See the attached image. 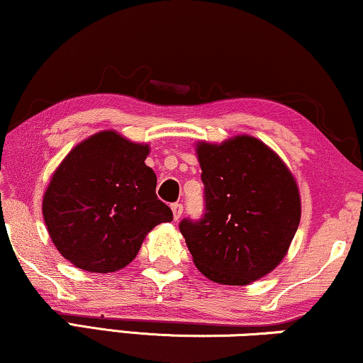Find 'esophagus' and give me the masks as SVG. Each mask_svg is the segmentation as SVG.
Masks as SVG:
<instances>
[{"label": "esophagus", "instance_id": "esophagus-1", "mask_svg": "<svg viewBox=\"0 0 363 363\" xmlns=\"http://www.w3.org/2000/svg\"><path fill=\"white\" fill-rule=\"evenodd\" d=\"M172 211H173V218H175V220H180L182 215H183V205H182V203H175V205H172Z\"/></svg>", "mask_w": 363, "mask_h": 363}]
</instances>
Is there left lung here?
<instances>
[{"label": "left lung", "mask_w": 363, "mask_h": 363, "mask_svg": "<svg viewBox=\"0 0 363 363\" xmlns=\"http://www.w3.org/2000/svg\"><path fill=\"white\" fill-rule=\"evenodd\" d=\"M196 157L205 216L180 223L193 262L218 284H251L279 266L296 235V178L272 148L251 135L198 142Z\"/></svg>", "instance_id": "left-lung-1"}]
</instances>
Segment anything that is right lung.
I'll return each instance as SVG.
<instances>
[{
  "instance_id": "obj_1",
  "label": "right lung",
  "mask_w": 363,
  "mask_h": 363,
  "mask_svg": "<svg viewBox=\"0 0 363 363\" xmlns=\"http://www.w3.org/2000/svg\"><path fill=\"white\" fill-rule=\"evenodd\" d=\"M148 152V143L102 130L74 147L52 173L43 216L54 246L72 266L102 274L122 269L153 228L173 220L157 198Z\"/></svg>"
}]
</instances>
